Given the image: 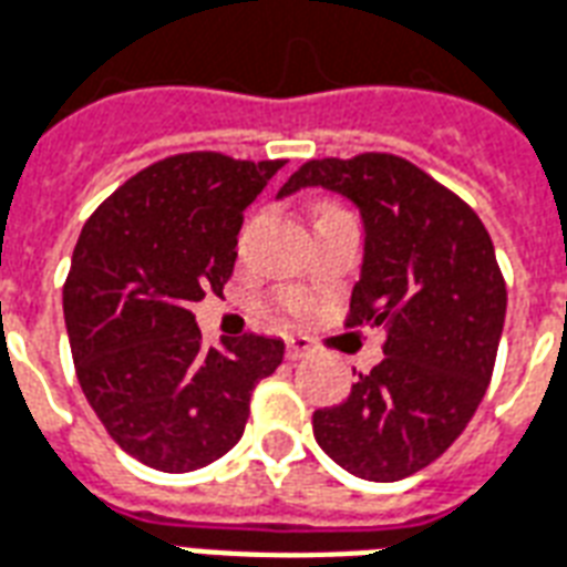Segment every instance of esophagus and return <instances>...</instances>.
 I'll return each mask as SVG.
<instances>
[{"label": "esophagus", "mask_w": 567, "mask_h": 567, "mask_svg": "<svg viewBox=\"0 0 567 567\" xmlns=\"http://www.w3.org/2000/svg\"><path fill=\"white\" fill-rule=\"evenodd\" d=\"M312 354V346H309V339L306 337H295L288 339V348H285V358L288 360H303Z\"/></svg>", "instance_id": "obj_1"}]
</instances>
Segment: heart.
Returning <instances> with one entry per match:
<instances>
[{
    "instance_id": "obj_1",
    "label": "heart",
    "mask_w": 567,
    "mask_h": 567,
    "mask_svg": "<svg viewBox=\"0 0 567 567\" xmlns=\"http://www.w3.org/2000/svg\"><path fill=\"white\" fill-rule=\"evenodd\" d=\"M282 309L288 316H303L306 309H309V300L303 295H288L282 297Z\"/></svg>"
}]
</instances>
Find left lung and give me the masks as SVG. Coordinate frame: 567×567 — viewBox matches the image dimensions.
<instances>
[{
    "instance_id": "1",
    "label": "left lung",
    "mask_w": 567,
    "mask_h": 567,
    "mask_svg": "<svg viewBox=\"0 0 567 567\" xmlns=\"http://www.w3.org/2000/svg\"><path fill=\"white\" fill-rule=\"evenodd\" d=\"M321 186L360 209L363 264L348 327H384V360L333 409L316 442L363 481H402L451 447L484 400L507 291L484 221L400 155L312 158L279 188Z\"/></svg>"
}]
</instances>
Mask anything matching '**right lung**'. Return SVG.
<instances>
[{"mask_svg":"<svg viewBox=\"0 0 567 567\" xmlns=\"http://www.w3.org/2000/svg\"><path fill=\"white\" fill-rule=\"evenodd\" d=\"M282 162L183 153L113 192L83 225L62 288L83 393L125 454L158 472H195L240 442L251 390L285 342L207 348L192 303L221 295L237 261L243 209Z\"/></svg>","mask_w":567,"mask_h":567,"instance_id":"1","label":"right lung"}]
</instances>
